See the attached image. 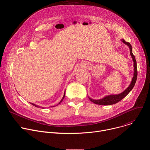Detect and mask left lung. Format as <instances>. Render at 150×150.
Returning <instances> with one entry per match:
<instances>
[{
  "label": "left lung",
  "instance_id": "left-lung-1",
  "mask_svg": "<svg viewBox=\"0 0 150 150\" xmlns=\"http://www.w3.org/2000/svg\"><path fill=\"white\" fill-rule=\"evenodd\" d=\"M124 44L126 45L129 48L130 50V54L132 58V60L134 62V76L132 79L130 85L125 91H123L122 93L119 94H115V95H109L104 97L103 98L99 99V100H94L93 98H91L88 97L90 100L92 101L93 103L99 104V105H112L117 103V102L122 100L123 98H125L129 92L133 89L134 85L135 84V82L137 81V75H138V72H137V61L135 57V56L132 53V46L129 42L125 41L124 40L122 39L121 40Z\"/></svg>",
  "mask_w": 150,
  "mask_h": 150
}]
</instances>
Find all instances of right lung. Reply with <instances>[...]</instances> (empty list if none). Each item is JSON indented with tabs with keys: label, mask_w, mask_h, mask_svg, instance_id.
Instances as JSON below:
<instances>
[{
	"label": "right lung",
	"mask_w": 150,
	"mask_h": 150,
	"mask_svg": "<svg viewBox=\"0 0 150 150\" xmlns=\"http://www.w3.org/2000/svg\"><path fill=\"white\" fill-rule=\"evenodd\" d=\"M65 92H64V94H63V97H62V100H60V101L57 104V105H54V106H51V107H55V106H57V105H58L59 104H60V103H61V102L63 101V100L64 99V98H65ZM30 104H31L32 105H33L34 106H35V107H36V108H41V109H44V108H42V107H41V106H39V105H37V104H34V103H30Z\"/></svg>",
	"instance_id": "add662e5"
}]
</instances>
